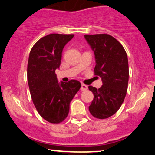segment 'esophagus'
<instances>
[{
    "mask_svg": "<svg viewBox=\"0 0 155 155\" xmlns=\"http://www.w3.org/2000/svg\"><path fill=\"white\" fill-rule=\"evenodd\" d=\"M87 89H88V86H87L86 85H85V84L81 85V91H86Z\"/></svg>",
    "mask_w": 155,
    "mask_h": 155,
    "instance_id": "obj_1",
    "label": "esophagus"
}]
</instances>
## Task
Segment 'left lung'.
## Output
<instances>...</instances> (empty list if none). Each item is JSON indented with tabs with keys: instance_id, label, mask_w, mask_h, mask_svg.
<instances>
[{
	"instance_id": "obj_1",
	"label": "left lung",
	"mask_w": 155,
	"mask_h": 155,
	"mask_svg": "<svg viewBox=\"0 0 155 155\" xmlns=\"http://www.w3.org/2000/svg\"><path fill=\"white\" fill-rule=\"evenodd\" d=\"M84 37L95 55L94 74L103 83L99 89L88 86L94 95L88 109L94 117L106 119L115 114L124 101L129 78L128 56L121 43L110 35Z\"/></svg>"
}]
</instances>
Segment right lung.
Returning a JSON list of instances; mask_svg holds the SVG:
<instances>
[{
    "mask_svg": "<svg viewBox=\"0 0 155 155\" xmlns=\"http://www.w3.org/2000/svg\"><path fill=\"white\" fill-rule=\"evenodd\" d=\"M74 35L50 34L36 42L27 64V81L36 110L43 119L59 123L66 119L70 103L81 88L76 80L59 83L55 70L61 64L64 45Z\"/></svg>",
    "mask_w": 155,
    "mask_h": 155,
    "instance_id": "right-lung-1",
    "label": "right lung"
}]
</instances>
